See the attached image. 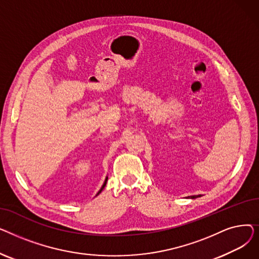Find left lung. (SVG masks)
<instances>
[{
    "mask_svg": "<svg viewBox=\"0 0 259 259\" xmlns=\"http://www.w3.org/2000/svg\"><path fill=\"white\" fill-rule=\"evenodd\" d=\"M196 197H200V195H193V196H189V198H196Z\"/></svg>",
    "mask_w": 259,
    "mask_h": 259,
    "instance_id": "obj_1",
    "label": "left lung"
}]
</instances>
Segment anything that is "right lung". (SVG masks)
Returning a JSON list of instances; mask_svg holds the SVG:
<instances>
[{"mask_svg":"<svg viewBox=\"0 0 259 259\" xmlns=\"http://www.w3.org/2000/svg\"><path fill=\"white\" fill-rule=\"evenodd\" d=\"M107 181H108V178H107V179H106V180H105V183H104V185H103V187H102V188H101V190H100V191H99V192H98V194H97V195H99V194H100V193H101V192H102V191H103V189H104V188H105V186H106V184H107Z\"/></svg>","mask_w":259,"mask_h":259,"instance_id":"right-lung-1","label":"right lung"}]
</instances>
